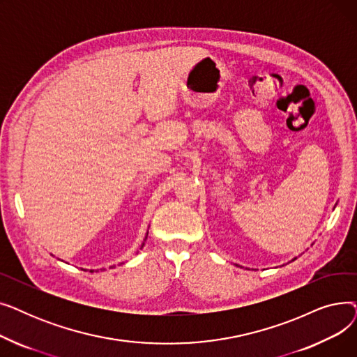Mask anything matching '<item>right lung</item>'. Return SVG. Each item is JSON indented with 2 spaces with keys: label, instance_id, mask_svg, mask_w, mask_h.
I'll return each mask as SVG.
<instances>
[{
  "label": "right lung",
  "instance_id": "obj_1",
  "mask_svg": "<svg viewBox=\"0 0 357 357\" xmlns=\"http://www.w3.org/2000/svg\"><path fill=\"white\" fill-rule=\"evenodd\" d=\"M91 272H92V271H91Z\"/></svg>",
  "mask_w": 357,
  "mask_h": 357
}]
</instances>
